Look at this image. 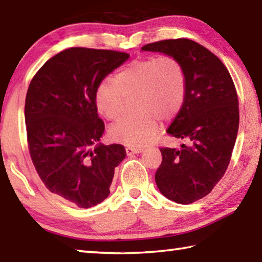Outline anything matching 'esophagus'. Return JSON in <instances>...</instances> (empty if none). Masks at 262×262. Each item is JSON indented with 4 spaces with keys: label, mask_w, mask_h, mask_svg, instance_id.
<instances>
[{
    "label": "esophagus",
    "mask_w": 262,
    "mask_h": 262,
    "mask_svg": "<svg viewBox=\"0 0 262 262\" xmlns=\"http://www.w3.org/2000/svg\"><path fill=\"white\" fill-rule=\"evenodd\" d=\"M142 151H143V149H141V148H133V147L126 148V152L128 156H129V155H134V154H141Z\"/></svg>",
    "instance_id": "34e87169"
}]
</instances>
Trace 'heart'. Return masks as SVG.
<instances>
[{
	"label": "heart",
	"instance_id": "heart-1",
	"mask_svg": "<svg viewBox=\"0 0 262 262\" xmlns=\"http://www.w3.org/2000/svg\"><path fill=\"white\" fill-rule=\"evenodd\" d=\"M135 96L136 114L111 128V137L129 147H143L158 132V119L170 120L184 104L186 76L178 60L149 56L125 66L113 79H104L96 92L98 112L108 120L120 118L125 98Z\"/></svg>",
	"mask_w": 262,
	"mask_h": 262
}]
</instances>
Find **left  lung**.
Segmentation results:
<instances>
[{
    "instance_id": "obj_1",
    "label": "left lung",
    "mask_w": 262,
    "mask_h": 262,
    "mask_svg": "<svg viewBox=\"0 0 262 262\" xmlns=\"http://www.w3.org/2000/svg\"><path fill=\"white\" fill-rule=\"evenodd\" d=\"M142 51L174 57L184 68L185 100L166 132L189 145L161 148L155 180L168 200L188 205L209 194L227 171L239 127L236 88L223 62L189 39L148 43Z\"/></svg>"
}]
</instances>
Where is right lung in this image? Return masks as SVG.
Instances as JSON below:
<instances>
[{
  "label": "right lung",
  "mask_w": 262,
  "mask_h": 262,
  "mask_svg": "<svg viewBox=\"0 0 262 262\" xmlns=\"http://www.w3.org/2000/svg\"><path fill=\"white\" fill-rule=\"evenodd\" d=\"M129 54L73 47L51 57L31 81L25 99L30 156L46 188L79 208L110 194L121 144L99 143L105 130L97 112L101 81Z\"/></svg>",
  "instance_id": "obj_1"
}]
</instances>
